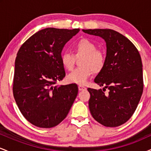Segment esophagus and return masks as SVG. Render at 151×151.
Here are the masks:
<instances>
[{"instance_id": "34e87169", "label": "esophagus", "mask_w": 151, "mask_h": 151, "mask_svg": "<svg viewBox=\"0 0 151 151\" xmlns=\"http://www.w3.org/2000/svg\"><path fill=\"white\" fill-rule=\"evenodd\" d=\"M78 88H79V91H84V90H86V88L85 87V86H81V85H79V86H78Z\"/></svg>"}]
</instances>
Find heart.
<instances>
[{"label":"heart","mask_w":151,"mask_h":151,"mask_svg":"<svg viewBox=\"0 0 151 151\" xmlns=\"http://www.w3.org/2000/svg\"><path fill=\"white\" fill-rule=\"evenodd\" d=\"M74 55L70 52H63L61 55L62 65L66 70H72L74 67L76 58H81V67L76 69L67 75L69 82L84 85L92 74V71L98 73L103 69L105 64L104 55L98 50V47L92 41L82 39L74 44Z\"/></svg>","instance_id":"b5f03b06"}]
</instances>
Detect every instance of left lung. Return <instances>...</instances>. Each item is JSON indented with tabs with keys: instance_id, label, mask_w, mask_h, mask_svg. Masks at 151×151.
I'll use <instances>...</instances> for the list:
<instances>
[{
	"instance_id": "left-lung-1",
	"label": "left lung",
	"mask_w": 151,
	"mask_h": 151,
	"mask_svg": "<svg viewBox=\"0 0 151 151\" xmlns=\"http://www.w3.org/2000/svg\"><path fill=\"white\" fill-rule=\"evenodd\" d=\"M85 33L103 38L106 57L103 69L94 82L103 89L88 88L89 107L93 119L103 126L116 127L132 116L143 90L141 55L131 41L111 29L82 30ZM106 88L109 93L105 94Z\"/></svg>"
}]
</instances>
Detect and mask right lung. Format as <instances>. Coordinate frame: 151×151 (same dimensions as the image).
<instances>
[{
  "label": "right lung",
  "instance_id": "right-lung-1",
  "mask_svg": "<svg viewBox=\"0 0 151 151\" xmlns=\"http://www.w3.org/2000/svg\"><path fill=\"white\" fill-rule=\"evenodd\" d=\"M79 31L43 29L27 39L17 53L13 96L23 116L35 126L58 125L67 116L77 97L76 84H56L65 77L62 50Z\"/></svg>",
  "mask_w": 151,
  "mask_h": 151
}]
</instances>
